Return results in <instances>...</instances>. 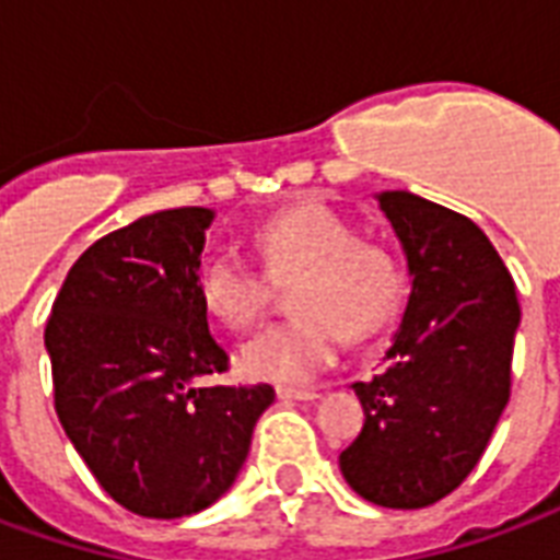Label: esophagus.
I'll use <instances>...</instances> for the list:
<instances>
[{
    "label": "esophagus",
    "mask_w": 560,
    "mask_h": 560,
    "mask_svg": "<svg viewBox=\"0 0 560 560\" xmlns=\"http://www.w3.org/2000/svg\"><path fill=\"white\" fill-rule=\"evenodd\" d=\"M281 400H317V392L314 388H291V385H281L279 388Z\"/></svg>",
    "instance_id": "esophagus-1"
}]
</instances>
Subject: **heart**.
Returning <instances> with one entry per match:
<instances>
[{
	"mask_svg": "<svg viewBox=\"0 0 560 560\" xmlns=\"http://www.w3.org/2000/svg\"><path fill=\"white\" fill-rule=\"evenodd\" d=\"M255 243L272 269L300 267L291 291L293 317L272 323L240 347V368L255 380L302 385L338 355L350 338L380 329L397 302L392 255L371 240H353L350 222L320 201H296L255 228ZM198 293L219 320L246 329L267 308V284L234 248L217 246L198 267Z\"/></svg>",
	"mask_w": 560,
	"mask_h": 560,
	"instance_id": "heart-1",
	"label": "heart"
}]
</instances>
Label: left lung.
Returning a JSON list of instances; mask_svg holds the SVG:
<instances>
[{
    "label": "left lung",
    "mask_w": 560,
    "mask_h": 560,
    "mask_svg": "<svg viewBox=\"0 0 560 560\" xmlns=\"http://www.w3.org/2000/svg\"><path fill=\"white\" fill-rule=\"evenodd\" d=\"M404 248L409 300L385 368L355 383L364 428L341 475L380 508L416 511L469 478L511 397L520 302L471 219L407 189L376 192Z\"/></svg>",
    "instance_id": "left-lung-1"
}]
</instances>
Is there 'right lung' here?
<instances>
[{
    "instance_id": "right-lung-1",
    "label": "right lung",
    "mask_w": 560,
    "mask_h": 560,
    "mask_svg": "<svg viewBox=\"0 0 560 560\" xmlns=\"http://www.w3.org/2000/svg\"><path fill=\"white\" fill-rule=\"evenodd\" d=\"M217 210L136 219L80 255L47 320L56 412L103 490L148 520L225 495L272 385H207L228 371L198 293Z\"/></svg>"
}]
</instances>
